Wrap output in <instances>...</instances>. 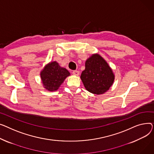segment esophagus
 I'll list each match as a JSON object with an SVG mask.
<instances>
[{
	"label": "esophagus",
	"instance_id": "obj_1",
	"mask_svg": "<svg viewBox=\"0 0 154 154\" xmlns=\"http://www.w3.org/2000/svg\"><path fill=\"white\" fill-rule=\"evenodd\" d=\"M73 74L75 76H78L79 74V71H78V70H75L73 71Z\"/></svg>",
	"mask_w": 154,
	"mask_h": 154
}]
</instances>
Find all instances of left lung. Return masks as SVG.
I'll list each match as a JSON object with an SVG mask.
<instances>
[{
    "label": "left lung",
    "mask_w": 154,
    "mask_h": 154,
    "mask_svg": "<svg viewBox=\"0 0 154 154\" xmlns=\"http://www.w3.org/2000/svg\"><path fill=\"white\" fill-rule=\"evenodd\" d=\"M81 79L89 92L101 94L112 85L114 75L105 60L98 54H94L86 61Z\"/></svg>",
    "instance_id": "left-lung-1"
}]
</instances>
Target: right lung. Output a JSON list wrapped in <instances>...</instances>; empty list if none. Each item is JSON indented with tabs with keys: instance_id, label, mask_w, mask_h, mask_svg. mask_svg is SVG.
<instances>
[{
	"instance_id": "obj_1",
	"label": "right lung",
	"mask_w": 154,
	"mask_h": 154,
	"mask_svg": "<svg viewBox=\"0 0 154 154\" xmlns=\"http://www.w3.org/2000/svg\"><path fill=\"white\" fill-rule=\"evenodd\" d=\"M69 75V72L61 67L57 61L49 63L40 73L43 86L49 91H57Z\"/></svg>"
}]
</instances>
